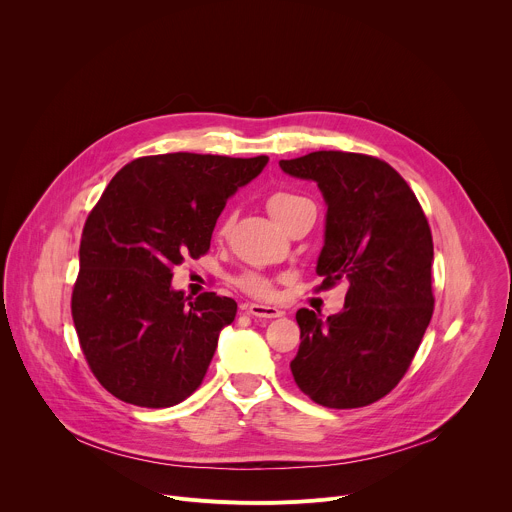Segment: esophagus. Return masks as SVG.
Listing matches in <instances>:
<instances>
[{
	"mask_svg": "<svg viewBox=\"0 0 512 512\" xmlns=\"http://www.w3.org/2000/svg\"><path fill=\"white\" fill-rule=\"evenodd\" d=\"M245 312L255 318H279L283 314L279 308L265 304H245Z\"/></svg>",
	"mask_w": 512,
	"mask_h": 512,
	"instance_id": "1",
	"label": "esophagus"
}]
</instances>
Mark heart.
<instances>
[{
	"instance_id": "b5f03b06",
	"label": "heart",
	"mask_w": 512,
	"mask_h": 512,
	"mask_svg": "<svg viewBox=\"0 0 512 512\" xmlns=\"http://www.w3.org/2000/svg\"><path fill=\"white\" fill-rule=\"evenodd\" d=\"M304 202H308V200L302 198V196H298V194L275 192V194L269 196L267 208H269V214L275 218V223H279L283 216H287L291 210H294V208L300 206V204H304ZM229 225H231V221H225L221 229L227 231ZM239 285H241L245 291H249V294H255V296H265L267 291H269V283H267L263 277L255 275V273L241 275V277H239Z\"/></svg>"
}]
</instances>
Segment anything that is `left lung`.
<instances>
[{
    "label": "left lung",
    "instance_id": "1",
    "mask_svg": "<svg viewBox=\"0 0 512 512\" xmlns=\"http://www.w3.org/2000/svg\"><path fill=\"white\" fill-rule=\"evenodd\" d=\"M279 168L318 184L326 210L316 273L348 285L342 312L326 320L298 310V387L330 409L364 407L407 373L433 314V241L407 182L387 164L348 152H312Z\"/></svg>",
    "mask_w": 512,
    "mask_h": 512
}]
</instances>
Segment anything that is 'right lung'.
I'll return each mask as SVG.
<instances>
[{"label":"right lung","mask_w":512,"mask_h":512,"mask_svg":"<svg viewBox=\"0 0 512 512\" xmlns=\"http://www.w3.org/2000/svg\"><path fill=\"white\" fill-rule=\"evenodd\" d=\"M267 162L186 152L139 158L91 210L72 320L91 371L117 399L162 409L200 387L237 302L184 296L172 269L208 251L227 200Z\"/></svg>","instance_id":"add662e5"}]
</instances>
